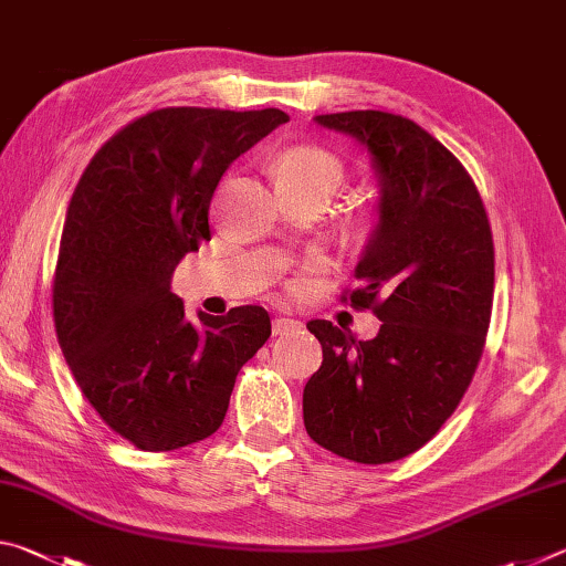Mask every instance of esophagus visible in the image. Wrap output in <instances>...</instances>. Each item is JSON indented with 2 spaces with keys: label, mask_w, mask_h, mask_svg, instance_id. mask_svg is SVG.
<instances>
[{
  "label": "esophagus",
  "mask_w": 566,
  "mask_h": 566,
  "mask_svg": "<svg viewBox=\"0 0 566 566\" xmlns=\"http://www.w3.org/2000/svg\"><path fill=\"white\" fill-rule=\"evenodd\" d=\"M300 327H302V322L290 319V317H276V319L272 322L274 337H280V334H286V332H294V329H300Z\"/></svg>",
  "instance_id": "esophagus-1"
}]
</instances>
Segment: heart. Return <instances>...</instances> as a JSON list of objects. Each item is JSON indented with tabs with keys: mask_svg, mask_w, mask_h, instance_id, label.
I'll return each mask as SVG.
<instances>
[{
	"mask_svg": "<svg viewBox=\"0 0 566 566\" xmlns=\"http://www.w3.org/2000/svg\"><path fill=\"white\" fill-rule=\"evenodd\" d=\"M274 177L282 187H314L332 191L342 185L344 161L319 145H294L274 159Z\"/></svg>",
	"mask_w": 566,
	"mask_h": 566,
	"instance_id": "obj_1",
	"label": "heart"
}]
</instances>
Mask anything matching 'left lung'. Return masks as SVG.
<instances>
[{
	"instance_id": "1",
	"label": "left lung",
	"mask_w": 566,
	"mask_h": 566,
	"mask_svg": "<svg viewBox=\"0 0 566 566\" xmlns=\"http://www.w3.org/2000/svg\"><path fill=\"white\" fill-rule=\"evenodd\" d=\"M367 147L379 222L342 296L381 319L361 342L327 319L306 324L322 367L304 387V427L319 447L387 464L424 447L454 415L482 359L494 300V242L469 171L432 134L377 109L319 114Z\"/></svg>"
}]
</instances>
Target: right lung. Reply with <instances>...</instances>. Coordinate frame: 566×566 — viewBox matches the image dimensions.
Masks as SVG:
<instances>
[{
    "instance_id": "add662e5",
    "label": "right lung",
    "mask_w": 566,
    "mask_h": 566,
    "mask_svg": "<svg viewBox=\"0 0 566 566\" xmlns=\"http://www.w3.org/2000/svg\"><path fill=\"white\" fill-rule=\"evenodd\" d=\"M282 109L167 107L119 129L92 157L66 209L54 270L56 339L104 424L145 452L222 427L234 379L270 339L264 306L185 317L171 274L209 242V205L229 165Z\"/></svg>"
}]
</instances>
